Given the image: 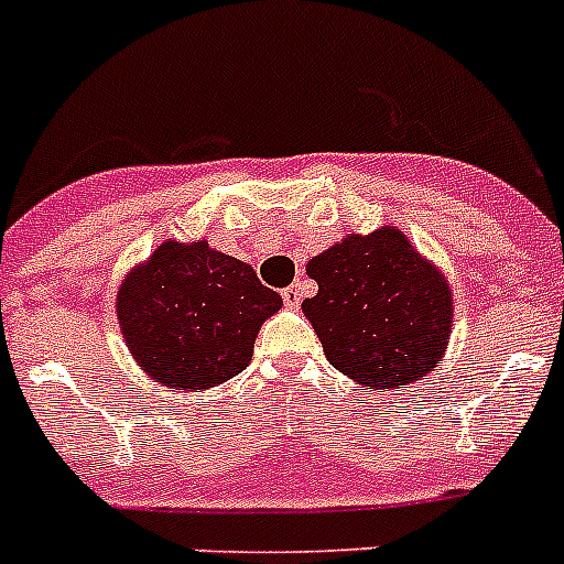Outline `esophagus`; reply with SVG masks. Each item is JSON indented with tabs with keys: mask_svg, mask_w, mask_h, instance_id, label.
I'll return each instance as SVG.
<instances>
[{
	"mask_svg": "<svg viewBox=\"0 0 564 564\" xmlns=\"http://www.w3.org/2000/svg\"><path fill=\"white\" fill-rule=\"evenodd\" d=\"M281 297H283V303L289 305V308H297L300 303H303V289L297 286V283H292V286H286L281 292Z\"/></svg>",
	"mask_w": 564,
	"mask_h": 564,
	"instance_id": "34e87169",
	"label": "esophagus"
}]
</instances>
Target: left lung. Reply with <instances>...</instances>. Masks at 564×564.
<instances>
[{
    "instance_id": "obj_1",
    "label": "left lung",
    "mask_w": 564,
    "mask_h": 564,
    "mask_svg": "<svg viewBox=\"0 0 564 564\" xmlns=\"http://www.w3.org/2000/svg\"><path fill=\"white\" fill-rule=\"evenodd\" d=\"M319 283L303 314L327 360L360 388H408L446 352L452 292L399 228L352 234L305 267Z\"/></svg>"
}]
</instances>
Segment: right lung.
I'll list each match as a JSON object with an SVG mask.
<instances>
[{
	"label": "right lung",
	"instance_id": "1",
	"mask_svg": "<svg viewBox=\"0 0 564 564\" xmlns=\"http://www.w3.org/2000/svg\"><path fill=\"white\" fill-rule=\"evenodd\" d=\"M283 305L253 267L200 242H165L118 292V319L134 360L176 391L237 377L267 316Z\"/></svg>",
	"mask_w": 564,
	"mask_h": 564
}]
</instances>
